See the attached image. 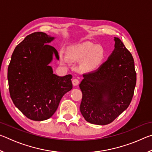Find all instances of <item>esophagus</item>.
<instances>
[{
  "mask_svg": "<svg viewBox=\"0 0 152 152\" xmlns=\"http://www.w3.org/2000/svg\"><path fill=\"white\" fill-rule=\"evenodd\" d=\"M78 84H79V80H78V79L75 78V79H73L72 80V84H73L74 86L78 85Z\"/></svg>",
  "mask_w": 152,
  "mask_h": 152,
  "instance_id": "esophagus-1",
  "label": "esophagus"
}]
</instances>
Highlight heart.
Segmentation results:
<instances>
[{
    "label": "heart",
    "mask_w": 152,
    "mask_h": 152,
    "mask_svg": "<svg viewBox=\"0 0 152 152\" xmlns=\"http://www.w3.org/2000/svg\"><path fill=\"white\" fill-rule=\"evenodd\" d=\"M67 55L72 61H81V67L88 70H96L103 62L104 53L101 48L92 43H84L69 47ZM61 62L66 63V59L61 56Z\"/></svg>",
    "instance_id": "obj_1"
}]
</instances>
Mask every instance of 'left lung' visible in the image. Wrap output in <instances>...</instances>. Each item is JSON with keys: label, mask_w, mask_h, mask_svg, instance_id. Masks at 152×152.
Masks as SVG:
<instances>
[{"label": "left lung", "mask_w": 152, "mask_h": 152, "mask_svg": "<svg viewBox=\"0 0 152 152\" xmlns=\"http://www.w3.org/2000/svg\"><path fill=\"white\" fill-rule=\"evenodd\" d=\"M115 49L97 70L84 74L80 84L82 99L80 110L92 124L113 122L130 104L136 84L134 60L118 37Z\"/></svg>", "instance_id": "1"}]
</instances>
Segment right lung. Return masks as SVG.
<instances>
[{"instance_id":"right-lung-1","label":"right lung","mask_w":152,"mask_h":152,"mask_svg":"<svg viewBox=\"0 0 152 152\" xmlns=\"http://www.w3.org/2000/svg\"><path fill=\"white\" fill-rule=\"evenodd\" d=\"M55 37L43 32L27 35L15 48L8 68L10 96L18 109L33 121H44L54 114L61 98L72 88L68 74H53L50 64L58 52L49 45Z\"/></svg>"}]
</instances>
